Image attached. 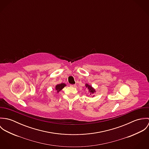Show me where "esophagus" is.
<instances>
[{
	"label": "esophagus",
	"instance_id": "34e87169",
	"mask_svg": "<svg viewBox=\"0 0 149 149\" xmlns=\"http://www.w3.org/2000/svg\"><path fill=\"white\" fill-rule=\"evenodd\" d=\"M70 86H72V87H75V86H76V84H73V85L70 84Z\"/></svg>",
	"mask_w": 149,
	"mask_h": 149
}]
</instances>
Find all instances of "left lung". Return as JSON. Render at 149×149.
<instances>
[{
    "label": "left lung",
    "instance_id": "1",
    "mask_svg": "<svg viewBox=\"0 0 149 149\" xmlns=\"http://www.w3.org/2000/svg\"><path fill=\"white\" fill-rule=\"evenodd\" d=\"M85 87L88 88V89L89 90V91L91 95V94H93V93H95V92H96L95 89L91 85H89L88 84H85Z\"/></svg>",
    "mask_w": 149,
    "mask_h": 149
}]
</instances>
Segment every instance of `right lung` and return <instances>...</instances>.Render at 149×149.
Here are the masks:
<instances>
[{
  "label": "right lung",
  "mask_w": 149,
  "mask_h": 149,
  "mask_svg": "<svg viewBox=\"0 0 149 149\" xmlns=\"http://www.w3.org/2000/svg\"><path fill=\"white\" fill-rule=\"evenodd\" d=\"M66 85L65 84H64V83H61V84H59L56 85L55 89H56L57 92L58 93L60 91H61L64 88Z\"/></svg>",
  "instance_id": "1"
}]
</instances>
